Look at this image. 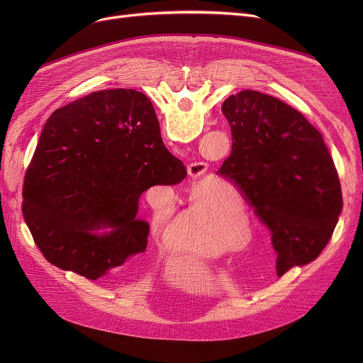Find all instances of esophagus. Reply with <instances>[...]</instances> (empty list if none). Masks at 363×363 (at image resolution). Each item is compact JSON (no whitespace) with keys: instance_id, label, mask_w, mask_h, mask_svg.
I'll return each mask as SVG.
<instances>
[{"instance_id":"34e87169","label":"esophagus","mask_w":363,"mask_h":363,"mask_svg":"<svg viewBox=\"0 0 363 363\" xmlns=\"http://www.w3.org/2000/svg\"><path fill=\"white\" fill-rule=\"evenodd\" d=\"M208 169V164L204 162H194L188 166V175L193 179H200L206 174Z\"/></svg>"}]
</instances>
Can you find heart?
<instances>
[{
  "label": "heart",
  "instance_id": "b5f03b06",
  "mask_svg": "<svg viewBox=\"0 0 363 363\" xmlns=\"http://www.w3.org/2000/svg\"><path fill=\"white\" fill-rule=\"evenodd\" d=\"M152 228L167 242H175L181 216L174 201L159 206ZM252 228L241 207L222 191H197L185 213L179 237L181 250L196 256L216 257L241 249L250 241Z\"/></svg>",
  "mask_w": 363,
  "mask_h": 363
}]
</instances>
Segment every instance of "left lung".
I'll return each instance as SVG.
<instances>
[{"mask_svg":"<svg viewBox=\"0 0 363 363\" xmlns=\"http://www.w3.org/2000/svg\"><path fill=\"white\" fill-rule=\"evenodd\" d=\"M233 148L216 175L230 181L272 233L279 275L313 262L342 208L341 185L322 133L300 111L257 91L226 99Z\"/></svg>","mask_w":363,"mask_h":363,"instance_id":"8db88e82","label":"left lung"}]
</instances>
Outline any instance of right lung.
Instances as JSON below:
<instances>
[{
	"label": "right lung",
	"mask_w": 363,
	"mask_h": 363,
	"mask_svg": "<svg viewBox=\"0 0 363 363\" xmlns=\"http://www.w3.org/2000/svg\"><path fill=\"white\" fill-rule=\"evenodd\" d=\"M186 177L164 147L155 107L135 89H104L57 108L23 181V219L57 268L97 279L145 250L140 196ZM111 225L110 235L90 231Z\"/></svg>",
	"instance_id": "add662e5"
}]
</instances>
